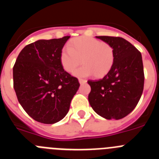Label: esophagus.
Here are the masks:
<instances>
[{"label":"esophagus","instance_id":"34e87169","mask_svg":"<svg viewBox=\"0 0 159 159\" xmlns=\"http://www.w3.org/2000/svg\"><path fill=\"white\" fill-rule=\"evenodd\" d=\"M79 82H80V84H86L87 80H83V79H80V80H79Z\"/></svg>","mask_w":159,"mask_h":159}]
</instances>
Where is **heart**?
<instances>
[{"label":"heart","mask_w":159,"mask_h":159,"mask_svg":"<svg viewBox=\"0 0 159 159\" xmlns=\"http://www.w3.org/2000/svg\"><path fill=\"white\" fill-rule=\"evenodd\" d=\"M84 66L75 72L78 77L92 74L96 78L107 75L115 63V51L111 44L89 36H80L71 40L68 48L60 51V64L64 71L73 73L80 64Z\"/></svg>","instance_id":"b5f03b06"}]
</instances>
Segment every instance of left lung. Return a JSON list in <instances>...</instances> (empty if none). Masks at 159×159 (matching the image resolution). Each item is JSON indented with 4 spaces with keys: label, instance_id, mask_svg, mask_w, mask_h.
<instances>
[{
    "label": "left lung",
    "instance_id": "left-lung-1",
    "mask_svg": "<svg viewBox=\"0 0 159 159\" xmlns=\"http://www.w3.org/2000/svg\"><path fill=\"white\" fill-rule=\"evenodd\" d=\"M109 43L115 51V63L99 80H88V101L99 116L120 119L134 110L143 94L144 71L140 52L122 37L96 36Z\"/></svg>",
    "mask_w": 159,
    "mask_h": 159
}]
</instances>
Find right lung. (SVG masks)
Instances as JSON below:
<instances>
[{
  "label": "right lung",
  "mask_w": 159,
  "mask_h": 159,
  "mask_svg": "<svg viewBox=\"0 0 159 159\" xmlns=\"http://www.w3.org/2000/svg\"><path fill=\"white\" fill-rule=\"evenodd\" d=\"M70 38L39 40L25 46L13 66V88L30 117L53 124L64 119L80 87L78 79L64 71L60 53Z\"/></svg>",
  "instance_id": "1"
}]
</instances>
